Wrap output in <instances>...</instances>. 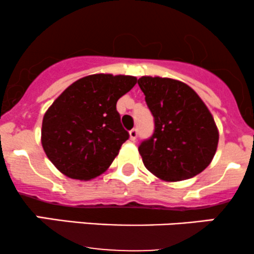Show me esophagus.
I'll use <instances>...</instances> for the list:
<instances>
[{
    "label": "esophagus",
    "mask_w": 254,
    "mask_h": 254,
    "mask_svg": "<svg viewBox=\"0 0 254 254\" xmlns=\"http://www.w3.org/2000/svg\"><path fill=\"white\" fill-rule=\"evenodd\" d=\"M137 135H138V130L136 127H133L132 130H130V139L131 141H135L137 138Z\"/></svg>",
    "instance_id": "34e87169"
}]
</instances>
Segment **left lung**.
Instances as JSON below:
<instances>
[{"label": "left lung", "mask_w": 254, "mask_h": 254, "mask_svg": "<svg viewBox=\"0 0 254 254\" xmlns=\"http://www.w3.org/2000/svg\"><path fill=\"white\" fill-rule=\"evenodd\" d=\"M138 86L154 117V132L138 145L143 164L160 179L178 182L205 170L217 149L211 113L188 84L143 76Z\"/></svg>", "instance_id": "8db88e82"}]
</instances>
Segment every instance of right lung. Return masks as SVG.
I'll return each mask as SVG.
<instances>
[{
  "label": "right lung",
  "mask_w": 254,
  "mask_h": 254,
  "mask_svg": "<svg viewBox=\"0 0 254 254\" xmlns=\"http://www.w3.org/2000/svg\"><path fill=\"white\" fill-rule=\"evenodd\" d=\"M136 82L125 75H89L54 101L43 119L42 144L63 174L89 180L110 167L130 136L116 105Z\"/></svg>",
  "instance_id": "right-lung-1"
}]
</instances>
